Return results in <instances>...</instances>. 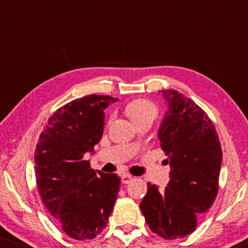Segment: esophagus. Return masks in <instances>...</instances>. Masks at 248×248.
<instances>
[{"label": "esophagus", "mask_w": 248, "mask_h": 248, "mask_svg": "<svg viewBox=\"0 0 248 248\" xmlns=\"http://www.w3.org/2000/svg\"><path fill=\"white\" fill-rule=\"evenodd\" d=\"M132 181H133V177H132L131 175L125 174L122 176V183H123V184H130Z\"/></svg>", "instance_id": "esophagus-1"}]
</instances>
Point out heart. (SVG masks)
<instances>
[{"mask_svg": "<svg viewBox=\"0 0 248 248\" xmlns=\"http://www.w3.org/2000/svg\"><path fill=\"white\" fill-rule=\"evenodd\" d=\"M125 110H126L128 118L134 125L144 123V122H149L152 124L159 113L157 105L148 99H137L131 101Z\"/></svg>", "mask_w": 248, "mask_h": 248, "instance_id": "heart-1", "label": "heart"}]
</instances>
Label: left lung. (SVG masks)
Masks as SVG:
<instances>
[{"label":"left lung","mask_w":248,"mask_h":248,"mask_svg":"<svg viewBox=\"0 0 248 248\" xmlns=\"http://www.w3.org/2000/svg\"><path fill=\"white\" fill-rule=\"evenodd\" d=\"M168 104L158 130L161 149L170 166L164 191L148 183L140 209L151 232L177 239L196 229L218 194L222 150L208 114L174 89L162 90Z\"/></svg>","instance_id":"1"}]
</instances>
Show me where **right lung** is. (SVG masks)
I'll list each match as a JSON object with an SVG mask.
<instances>
[{
  "label": "right lung",
  "instance_id": "obj_1",
  "mask_svg": "<svg viewBox=\"0 0 248 248\" xmlns=\"http://www.w3.org/2000/svg\"><path fill=\"white\" fill-rule=\"evenodd\" d=\"M110 96H89L64 105L49 117L35 150L37 188L60 228L71 238L93 239L113 212L121 178L94 171L87 152L103 137Z\"/></svg>",
  "mask_w": 248,
  "mask_h": 248
}]
</instances>
